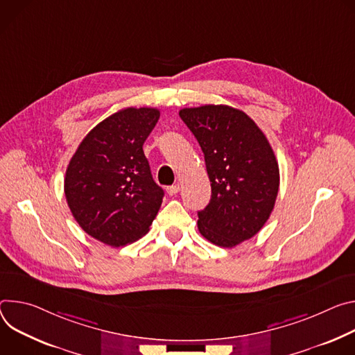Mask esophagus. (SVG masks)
Instances as JSON below:
<instances>
[{"instance_id":"1","label":"esophagus","mask_w":355,"mask_h":355,"mask_svg":"<svg viewBox=\"0 0 355 355\" xmlns=\"http://www.w3.org/2000/svg\"><path fill=\"white\" fill-rule=\"evenodd\" d=\"M179 190H180V186H179V184H173V186L166 187V191H168V194H169V196H175V194H178V193H179Z\"/></svg>"}]
</instances>
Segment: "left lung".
Returning a JSON list of instances; mask_svg holds the SVG:
<instances>
[{"label":"left lung","mask_w":355,"mask_h":355,"mask_svg":"<svg viewBox=\"0 0 355 355\" xmlns=\"http://www.w3.org/2000/svg\"><path fill=\"white\" fill-rule=\"evenodd\" d=\"M179 115L198 139L211 182V199L199 211V231L232 248L252 239L269 218L279 190V166L263 132L230 105L183 108Z\"/></svg>","instance_id":"obj_1"}]
</instances>
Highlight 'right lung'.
I'll use <instances>...</instances> for the list:
<instances>
[{
	"instance_id": "obj_1",
	"label": "right lung",
	"mask_w": 355,
	"mask_h": 355,
	"mask_svg": "<svg viewBox=\"0 0 355 355\" xmlns=\"http://www.w3.org/2000/svg\"><path fill=\"white\" fill-rule=\"evenodd\" d=\"M159 115L149 107L110 115L85 137L66 169L64 196L74 220L110 247L141 239L161 209L165 193L142 149Z\"/></svg>"
}]
</instances>
